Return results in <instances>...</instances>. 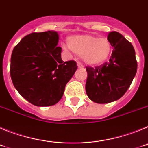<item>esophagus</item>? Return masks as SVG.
<instances>
[{
  "label": "esophagus",
  "instance_id": "esophagus-1",
  "mask_svg": "<svg viewBox=\"0 0 148 148\" xmlns=\"http://www.w3.org/2000/svg\"><path fill=\"white\" fill-rule=\"evenodd\" d=\"M77 66H78V68H82V69H83L84 68V65L80 62H77Z\"/></svg>",
  "mask_w": 148,
  "mask_h": 148
}]
</instances>
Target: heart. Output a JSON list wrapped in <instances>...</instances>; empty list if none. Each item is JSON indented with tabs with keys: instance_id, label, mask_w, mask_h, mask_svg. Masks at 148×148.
Returning a JSON list of instances; mask_svg holds the SVG:
<instances>
[{
	"instance_id": "heart-1",
	"label": "heart",
	"mask_w": 148,
	"mask_h": 148,
	"mask_svg": "<svg viewBox=\"0 0 148 148\" xmlns=\"http://www.w3.org/2000/svg\"><path fill=\"white\" fill-rule=\"evenodd\" d=\"M67 44L75 54L80 56L86 64L90 66H96L104 63L109 58L112 51V46L108 38L95 35L71 36L68 38Z\"/></svg>"
}]
</instances>
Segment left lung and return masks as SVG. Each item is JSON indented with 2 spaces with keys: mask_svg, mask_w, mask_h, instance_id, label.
<instances>
[{
  "mask_svg": "<svg viewBox=\"0 0 148 148\" xmlns=\"http://www.w3.org/2000/svg\"><path fill=\"white\" fill-rule=\"evenodd\" d=\"M113 47L108 62L95 67L87 66L86 92L90 100L106 104L118 100L130 87L137 71L136 53L131 43L117 32L108 34Z\"/></svg>",
  "mask_w": 148,
  "mask_h": 148,
  "instance_id": "obj_1",
  "label": "left lung"
}]
</instances>
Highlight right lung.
<instances>
[{"label": "right lung", "mask_w": 148, "mask_h": 148, "mask_svg": "<svg viewBox=\"0 0 148 148\" xmlns=\"http://www.w3.org/2000/svg\"><path fill=\"white\" fill-rule=\"evenodd\" d=\"M56 31L26 35L13 49L10 75L22 97L38 107L61 100L66 83L77 70L74 61H63Z\"/></svg>", "instance_id": "1"}]
</instances>
